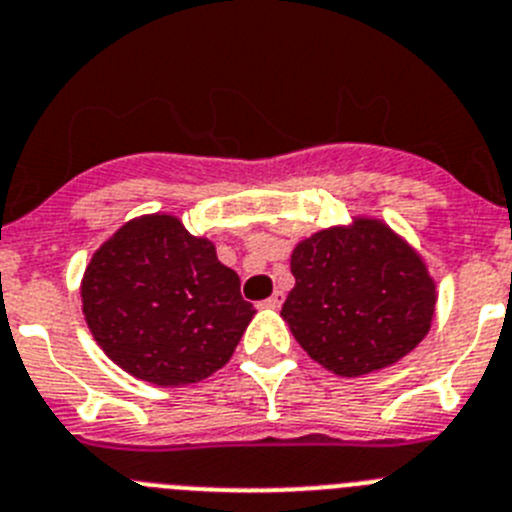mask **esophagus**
<instances>
[{
  "label": "esophagus",
  "instance_id": "1",
  "mask_svg": "<svg viewBox=\"0 0 512 512\" xmlns=\"http://www.w3.org/2000/svg\"><path fill=\"white\" fill-rule=\"evenodd\" d=\"M283 301H285V293H283V290H275L273 296L267 298V301H262V306H267V308H280V306H283Z\"/></svg>",
  "mask_w": 512,
  "mask_h": 512
}]
</instances>
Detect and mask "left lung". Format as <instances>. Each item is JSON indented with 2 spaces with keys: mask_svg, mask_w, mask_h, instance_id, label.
Masks as SVG:
<instances>
[{
  "mask_svg": "<svg viewBox=\"0 0 512 512\" xmlns=\"http://www.w3.org/2000/svg\"><path fill=\"white\" fill-rule=\"evenodd\" d=\"M296 285L283 316L308 357L344 377L393 365L434 319L436 288L421 257L385 224L324 229L290 255Z\"/></svg>",
  "mask_w": 512,
  "mask_h": 512,
  "instance_id": "1",
  "label": "left lung"
}]
</instances>
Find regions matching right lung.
<instances>
[{
  "mask_svg": "<svg viewBox=\"0 0 512 512\" xmlns=\"http://www.w3.org/2000/svg\"><path fill=\"white\" fill-rule=\"evenodd\" d=\"M81 298L96 344L153 385H188L227 365L255 313L209 239L168 214L135 219L104 242Z\"/></svg>",
  "mask_w": 512,
  "mask_h": 512,
  "instance_id": "obj_1",
  "label": "right lung"
}]
</instances>
